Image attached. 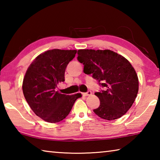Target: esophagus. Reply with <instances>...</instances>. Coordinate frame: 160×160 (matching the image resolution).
Here are the masks:
<instances>
[{"label":"esophagus","mask_w":160,"mask_h":160,"mask_svg":"<svg viewBox=\"0 0 160 160\" xmlns=\"http://www.w3.org/2000/svg\"><path fill=\"white\" fill-rule=\"evenodd\" d=\"M91 94H92V92L91 91H88V92H87L83 93V95L85 96V97L90 96V95H91Z\"/></svg>","instance_id":"esophagus-1"}]
</instances>
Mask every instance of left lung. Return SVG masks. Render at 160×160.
Segmentation results:
<instances>
[{
	"label": "left lung",
	"mask_w": 160,
	"mask_h": 160,
	"mask_svg": "<svg viewBox=\"0 0 160 160\" xmlns=\"http://www.w3.org/2000/svg\"><path fill=\"white\" fill-rule=\"evenodd\" d=\"M78 60L84 72L92 74L104 90L95 92L100 105L94 112L105 120H115L130 109L138 92V78L131 63L111 50L80 49Z\"/></svg>",
	"instance_id": "8db88e82"
}]
</instances>
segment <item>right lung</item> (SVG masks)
Returning <instances> with one entry per match:
<instances>
[{
  "label": "right lung",
  "instance_id": "add662e5",
  "mask_svg": "<svg viewBox=\"0 0 160 160\" xmlns=\"http://www.w3.org/2000/svg\"><path fill=\"white\" fill-rule=\"evenodd\" d=\"M76 50L52 49L39 54L27 70L22 91L35 114L48 123H58L69 114L80 93L66 95L56 91L65 81V71Z\"/></svg>",
  "mask_w": 160,
  "mask_h": 160
}]
</instances>
